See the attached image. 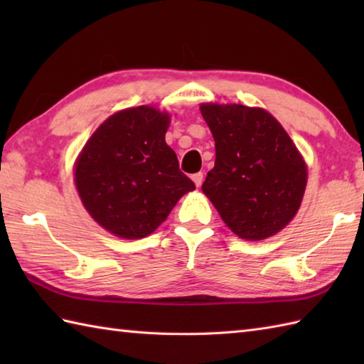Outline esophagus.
<instances>
[{
	"label": "esophagus",
	"mask_w": 364,
	"mask_h": 364,
	"mask_svg": "<svg viewBox=\"0 0 364 364\" xmlns=\"http://www.w3.org/2000/svg\"><path fill=\"white\" fill-rule=\"evenodd\" d=\"M192 181L196 183L197 188L202 186V183H203V173H202V172H197V173L192 175Z\"/></svg>",
	"instance_id": "34e87169"
}]
</instances>
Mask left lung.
<instances>
[{
	"label": "left lung",
	"instance_id": "obj_1",
	"mask_svg": "<svg viewBox=\"0 0 364 364\" xmlns=\"http://www.w3.org/2000/svg\"><path fill=\"white\" fill-rule=\"evenodd\" d=\"M200 111L215 142L205 196L239 237L274 236L296 215L306 188V166L296 144L261 107L206 103Z\"/></svg>",
	"mask_w": 364,
	"mask_h": 364
}]
</instances>
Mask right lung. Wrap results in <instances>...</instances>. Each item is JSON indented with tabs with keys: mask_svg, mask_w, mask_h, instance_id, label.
<instances>
[{
	"mask_svg": "<svg viewBox=\"0 0 364 364\" xmlns=\"http://www.w3.org/2000/svg\"><path fill=\"white\" fill-rule=\"evenodd\" d=\"M168 114L151 106L115 112L76 159L75 183L84 208L109 233L139 239L167 219L196 184L166 144Z\"/></svg>",
	"mask_w": 364,
	"mask_h": 364,
	"instance_id": "obj_1",
	"label": "right lung"
}]
</instances>
